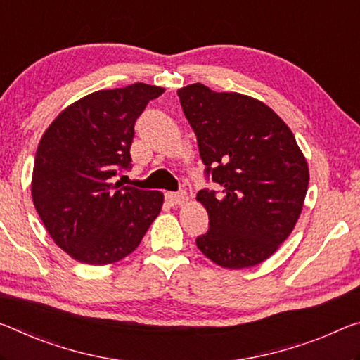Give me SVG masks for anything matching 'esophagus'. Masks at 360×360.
I'll use <instances>...</instances> for the list:
<instances>
[{"mask_svg": "<svg viewBox=\"0 0 360 360\" xmlns=\"http://www.w3.org/2000/svg\"><path fill=\"white\" fill-rule=\"evenodd\" d=\"M165 198H167L168 205L174 207V205H179L181 202L186 200V192H168Z\"/></svg>", "mask_w": 360, "mask_h": 360, "instance_id": "esophagus-1", "label": "esophagus"}]
</instances>
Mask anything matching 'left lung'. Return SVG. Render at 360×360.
<instances>
[{
    "mask_svg": "<svg viewBox=\"0 0 360 360\" xmlns=\"http://www.w3.org/2000/svg\"><path fill=\"white\" fill-rule=\"evenodd\" d=\"M178 96L207 174L222 189L197 193L210 218L197 247L226 269L259 264L300 219L309 184L306 157L287 123L252 96L216 93L202 83Z\"/></svg>",
    "mask_w": 360,
    "mask_h": 360,
    "instance_id": "left-lung-1",
    "label": "left lung"
}]
</instances>
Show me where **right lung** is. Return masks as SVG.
<instances>
[{"label":"right lung","mask_w":360,"mask_h":360,"mask_svg":"<svg viewBox=\"0 0 360 360\" xmlns=\"http://www.w3.org/2000/svg\"><path fill=\"white\" fill-rule=\"evenodd\" d=\"M165 89L146 83L101 89L65 107L44 131L32 174L33 205L57 247L105 266L139 247L163 193L115 182L128 168L134 122Z\"/></svg>","instance_id":"obj_1"}]
</instances>
